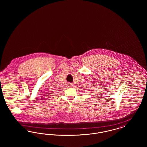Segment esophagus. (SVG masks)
Segmentation results:
<instances>
[{"mask_svg": "<svg viewBox=\"0 0 147 147\" xmlns=\"http://www.w3.org/2000/svg\"><path fill=\"white\" fill-rule=\"evenodd\" d=\"M71 86H72V85H71V84H69V87H71Z\"/></svg>", "mask_w": 147, "mask_h": 147, "instance_id": "obj_1", "label": "esophagus"}]
</instances>
